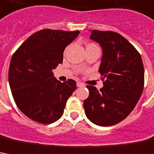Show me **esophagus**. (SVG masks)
<instances>
[{
    "instance_id": "esophagus-1",
    "label": "esophagus",
    "mask_w": 154,
    "mask_h": 154,
    "mask_svg": "<svg viewBox=\"0 0 154 154\" xmlns=\"http://www.w3.org/2000/svg\"><path fill=\"white\" fill-rule=\"evenodd\" d=\"M77 86L78 87H84L85 85L83 83H81V82H77Z\"/></svg>"
}]
</instances>
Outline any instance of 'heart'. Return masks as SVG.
Returning <instances> with one entry per match:
<instances>
[{"label": "heart", "instance_id": "heart-1", "mask_svg": "<svg viewBox=\"0 0 154 154\" xmlns=\"http://www.w3.org/2000/svg\"><path fill=\"white\" fill-rule=\"evenodd\" d=\"M94 46H97L95 44H92V43H90L86 46V48H89V47H94Z\"/></svg>", "mask_w": 154, "mask_h": 154}]
</instances>
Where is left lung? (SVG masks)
<instances>
[{
  "instance_id": "8db88e82",
  "label": "left lung",
  "mask_w": 154,
  "mask_h": 154,
  "mask_svg": "<svg viewBox=\"0 0 154 154\" xmlns=\"http://www.w3.org/2000/svg\"><path fill=\"white\" fill-rule=\"evenodd\" d=\"M90 38L103 49L99 73L103 87L98 91L86 85L90 94L83 103L85 113L95 125L110 126L126 118L141 97L144 86L142 57L118 33L92 30Z\"/></svg>"
}]
</instances>
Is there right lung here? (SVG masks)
I'll return each mask as SVG.
<instances>
[{"label":"right lung","instance_id":"right-lung-1","mask_svg":"<svg viewBox=\"0 0 154 154\" xmlns=\"http://www.w3.org/2000/svg\"><path fill=\"white\" fill-rule=\"evenodd\" d=\"M79 31L42 29L30 35L12 56L8 79L17 108L34 121L51 124L63 113L76 89L74 79L62 83L52 69L63 63L66 46Z\"/></svg>","mask_w":154,"mask_h":154}]
</instances>
